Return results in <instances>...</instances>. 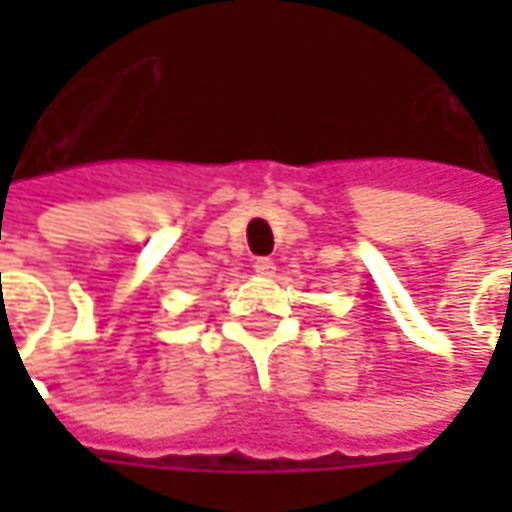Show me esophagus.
Returning a JSON list of instances; mask_svg holds the SVG:
<instances>
[{"label":"esophagus","mask_w":512,"mask_h":512,"mask_svg":"<svg viewBox=\"0 0 512 512\" xmlns=\"http://www.w3.org/2000/svg\"><path fill=\"white\" fill-rule=\"evenodd\" d=\"M274 260L271 257H257L255 260V271L257 274H263V277H268V274H274Z\"/></svg>","instance_id":"esophagus-1"}]
</instances>
